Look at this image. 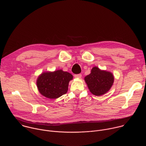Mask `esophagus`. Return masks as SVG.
I'll use <instances>...</instances> for the list:
<instances>
[{"label":"esophagus","instance_id":"34e87169","mask_svg":"<svg viewBox=\"0 0 146 146\" xmlns=\"http://www.w3.org/2000/svg\"><path fill=\"white\" fill-rule=\"evenodd\" d=\"M81 76H82L81 74H75L74 75V77L76 78H81Z\"/></svg>","mask_w":146,"mask_h":146}]
</instances>
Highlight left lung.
I'll return each instance as SVG.
<instances>
[{
	"mask_svg": "<svg viewBox=\"0 0 146 146\" xmlns=\"http://www.w3.org/2000/svg\"><path fill=\"white\" fill-rule=\"evenodd\" d=\"M84 80L89 91L93 95L101 96L107 93L113 85L114 76L109 71L94 66L91 73L84 78Z\"/></svg>",
	"mask_w": 146,
	"mask_h": 146,
	"instance_id": "8db88e82",
	"label": "left lung"
}]
</instances>
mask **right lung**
Masks as SVG:
<instances>
[{"instance_id": "add662e5", "label": "right lung", "mask_w": 146, "mask_h": 146, "mask_svg": "<svg viewBox=\"0 0 146 146\" xmlns=\"http://www.w3.org/2000/svg\"><path fill=\"white\" fill-rule=\"evenodd\" d=\"M72 79L70 73L58 70L43 72L38 76L36 84L38 92L42 96L54 99L67 92L69 82Z\"/></svg>"}]
</instances>
